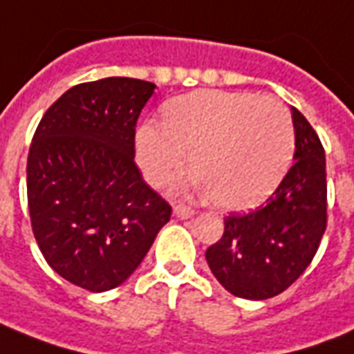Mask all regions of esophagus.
I'll return each instance as SVG.
<instances>
[{"label": "esophagus", "mask_w": 354, "mask_h": 354, "mask_svg": "<svg viewBox=\"0 0 354 354\" xmlns=\"http://www.w3.org/2000/svg\"><path fill=\"white\" fill-rule=\"evenodd\" d=\"M195 214V210L191 206H185V204H176L174 206V216L180 217V219H187Z\"/></svg>", "instance_id": "obj_1"}]
</instances>
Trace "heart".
<instances>
[{
  "instance_id": "heart-1",
  "label": "heart",
  "mask_w": 354,
  "mask_h": 354,
  "mask_svg": "<svg viewBox=\"0 0 354 354\" xmlns=\"http://www.w3.org/2000/svg\"><path fill=\"white\" fill-rule=\"evenodd\" d=\"M197 176L191 185L229 212L263 204L295 153V127L283 104L250 91L198 90L163 106V125L142 124L135 156L153 185L184 169L187 153Z\"/></svg>"
}]
</instances>
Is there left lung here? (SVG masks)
<instances>
[{"label":"left lung","instance_id":"obj_1","mask_svg":"<svg viewBox=\"0 0 354 354\" xmlns=\"http://www.w3.org/2000/svg\"><path fill=\"white\" fill-rule=\"evenodd\" d=\"M290 112L295 165L264 206L225 217L223 236L206 250L212 274L238 298L283 292L310 266L326 229L324 148L302 112Z\"/></svg>","mask_w":354,"mask_h":354}]
</instances>
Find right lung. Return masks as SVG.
Listing matches in <instances>:
<instances>
[{"label": "right lung", "mask_w": 354, "mask_h": 354, "mask_svg": "<svg viewBox=\"0 0 354 354\" xmlns=\"http://www.w3.org/2000/svg\"><path fill=\"white\" fill-rule=\"evenodd\" d=\"M153 90L125 77L73 86L31 140L28 206L39 250L91 292L124 283L172 214L135 163V127Z\"/></svg>", "instance_id": "1"}]
</instances>
